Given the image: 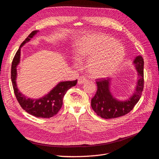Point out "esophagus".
<instances>
[{"mask_svg":"<svg viewBox=\"0 0 159 159\" xmlns=\"http://www.w3.org/2000/svg\"><path fill=\"white\" fill-rule=\"evenodd\" d=\"M87 81V79L85 78V77L84 76H80V77L78 78V84L81 85V84H83Z\"/></svg>","mask_w":159,"mask_h":159,"instance_id":"obj_1","label":"esophagus"}]
</instances>
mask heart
Listing matches in <instances>:
<instances>
[{"instance_id":"obj_1","label":"heart","mask_w":159,"mask_h":159,"mask_svg":"<svg viewBox=\"0 0 159 159\" xmlns=\"http://www.w3.org/2000/svg\"><path fill=\"white\" fill-rule=\"evenodd\" d=\"M74 64L87 60L89 73L94 78H107L115 73L123 62L125 52L113 38L101 34H87L75 42Z\"/></svg>"}]
</instances>
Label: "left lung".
<instances>
[{
	"label": "left lung",
	"instance_id": "1",
	"mask_svg": "<svg viewBox=\"0 0 159 159\" xmlns=\"http://www.w3.org/2000/svg\"><path fill=\"white\" fill-rule=\"evenodd\" d=\"M137 71V83L132 94L125 100H120L111 92V79L99 80L97 81V91L91 99V106L97 115L104 119H113L129 113L141 97L143 89V59L136 56L133 61Z\"/></svg>",
	"mask_w": 159,
	"mask_h": 159
}]
</instances>
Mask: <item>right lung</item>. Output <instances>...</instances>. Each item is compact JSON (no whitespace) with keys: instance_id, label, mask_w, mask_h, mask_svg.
<instances>
[{"instance_id":"1","label":"right lung","mask_w":159,"mask_h":159,"mask_svg":"<svg viewBox=\"0 0 159 159\" xmlns=\"http://www.w3.org/2000/svg\"><path fill=\"white\" fill-rule=\"evenodd\" d=\"M39 30H34L25 39L16 52L12 61L11 69V79L16 98L22 108L30 115L36 117L50 118L58 113L62 106V100L66 91L77 84L74 81H60L47 94L39 98H30L22 94L17 85V67L20 62L21 48L25 43L39 33Z\"/></svg>"}]
</instances>
